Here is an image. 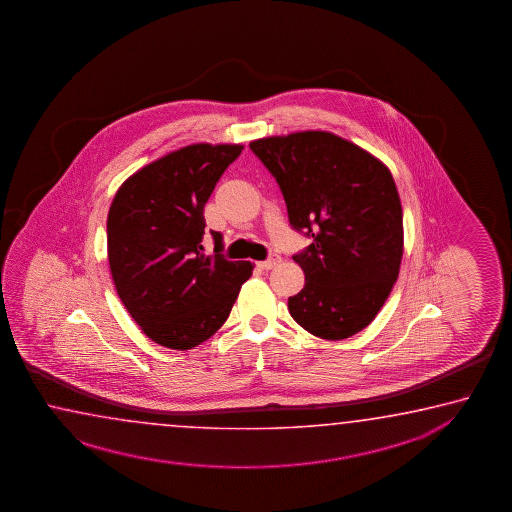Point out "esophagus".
<instances>
[{
    "instance_id": "34e87169",
    "label": "esophagus",
    "mask_w": 512,
    "mask_h": 512,
    "mask_svg": "<svg viewBox=\"0 0 512 512\" xmlns=\"http://www.w3.org/2000/svg\"><path fill=\"white\" fill-rule=\"evenodd\" d=\"M279 263H281V258H279L278 254H272V256H269L267 260L258 261L256 265H258L260 269L269 270L274 269V267H276V265H279Z\"/></svg>"
}]
</instances>
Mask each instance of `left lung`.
I'll list each match as a JSON object with an SVG mask.
<instances>
[{
	"mask_svg": "<svg viewBox=\"0 0 512 512\" xmlns=\"http://www.w3.org/2000/svg\"><path fill=\"white\" fill-rule=\"evenodd\" d=\"M276 178L290 225L312 238L294 261L305 287L289 298L290 316L321 339L361 332L399 278L402 205L390 169L330 131L252 140Z\"/></svg>",
	"mask_w": 512,
	"mask_h": 512,
	"instance_id": "obj_1",
	"label": "left lung"
}]
</instances>
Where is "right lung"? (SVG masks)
<instances>
[{"mask_svg": "<svg viewBox=\"0 0 512 512\" xmlns=\"http://www.w3.org/2000/svg\"><path fill=\"white\" fill-rule=\"evenodd\" d=\"M242 144H191L133 173L108 213V261L122 305L151 341L191 350L227 321L251 261L204 252V205Z\"/></svg>", "mask_w": 512, "mask_h": 512, "instance_id": "obj_1", "label": "right lung"}]
</instances>
